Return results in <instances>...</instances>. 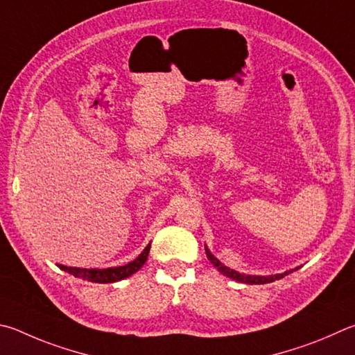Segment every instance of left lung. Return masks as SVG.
<instances>
[{"mask_svg":"<svg viewBox=\"0 0 355 355\" xmlns=\"http://www.w3.org/2000/svg\"><path fill=\"white\" fill-rule=\"evenodd\" d=\"M205 251H206V256H208L209 262L214 266L218 272H220L222 275L228 276V278L234 279V281H239V282H243V284H267V282H273L276 279H281L284 278L286 275L292 273L293 270H298V267L293 268V270H288V272H284V273H279V275H272V276H256V275H243V273H239L236 272V270L230 268L227 266H223V263L217 259V257L211 253V251L205 247Z\"/></svg>","mask_w":355,"mask_h":355,"instance_id":"obj_1","label":"left lung"}]
</instances>
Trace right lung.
Wrapping results in <instances>:
<instances>
[{
    "label": "right lung",
    "instance_id": "add662e5",
    "mask_svg": "<svg viewBox=\"0 0 355 355\" xmlns=\"http://www.w3.org/2000/svg\"><path fill=\"white\" fill-rule=\"evenodd\" d=\"M149 251H150V243L147 245L143 253H141L137 259L121 267H110V268H79V267H67V266H59V267L60 270H63V272L73 275L76 278H80L83 281L98 282V284H107V282L121 281L124 278H128V276H132L133 273H137L138 270L146 263Z\"/></svg>",
    "mask_w": 355,
    "mask_h": 355
}]
</instances>
